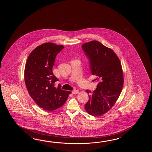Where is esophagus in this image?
<instances>
[{
  "mask_svg": "<svg viewBox=\"0 0 152 152\" xmlns=\"http://www.w3.org/2000/svg\"><path fill=\"white\" fill-rule=\"evenodd\" d=\"M72 93L73 94H77L79 93V90H73L72 91Z\"/></svg>",
  "mask_w": 152,
  "mask_h": 152,
  "instance_id": "obj_1",
  "label": "esophagus"
}]
</instances>
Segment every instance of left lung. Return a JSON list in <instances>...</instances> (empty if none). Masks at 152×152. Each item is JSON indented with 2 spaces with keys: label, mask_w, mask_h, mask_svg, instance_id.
I'll return each mask as SVG.
<instances>
[{
  "label": "left lung",
  "mask_w": 152,
  "mask_h": 152,
  "mask_svg": "<svg viewBox=\"0 0 152 152\" xmlns=\"http://www.w3.org/2000/svg\"><path fill=\"white\" fill-rule=\"evenodd\" d=\"M82 48L89 58L92 75L98 81L97 88L90 94L85 109L93 116H100L113 107L120 96L124 83L121 63L111 49L97 41L84 43Z\"/></svg>",
  "instance_id": "obj_1"
}]
</instances>
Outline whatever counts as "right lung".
Segmentation results:
<instances>
[{
  "label": "right lung",
  "mask_w": 152,
  "mask_h": 152,
  "mask_svg": "<svg viewBox=\"0 0 152 152\" xmlns=\"http://www.w3.org/2000/svg\"><path fill=\"white\" fill-rule=\"evenodd\" d=\"M64 48L47 42L34 49L29 55L24 69V80L30 96L37 105L48 111L62 106L71 91L62 90L60 85L55 87L58 80L53 75L52 68L56 56Z\"/></svg>",
  "instance_id": "1"
}]
</instances>
